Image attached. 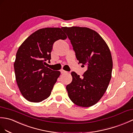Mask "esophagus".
<instances>
[{"label":"esophagus","mask_w":133,"mask_h":133,"mask_svg":"<svg viewBox=\"0 0 133 133\" xmlns=\"http://www.w3.org/2000/svg\"><path fill=\"white\" fill-rule=\"evenodd\" d=\"M61 74H67V71H64V70H61Z\"/></svg>","instance_id":"34e87169"}]
</instances>
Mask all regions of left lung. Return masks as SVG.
<instances>
[{"label":"left lung","mask_w":133,"mask_h":133,"mask_svg":"<svg viewBox=\"0 0 133 133\" xmlns=\"http://www.w3.org/2000/svg\"><path fill=\"white\" fill-rule=\"evenodd\" d=\"M72 45L79 63L87 70L80 78L72 72V82L66 86L73 103L89 107L99 101L112 78L113 61L108 46L99 34L86 27H62Z\"/></svg>","instance_id":"obj_1"}]
</instances>
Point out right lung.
Masks as SVG:
<instances>
[{"label": "right lung", "instance_id": "obj_1", "mask_svg": "<svg viewBox=\"0 0 133 133\" xmlns=\"http://www.w3.org/2000/svg\"><path fill=\"white\" fill-rule=\"evenodd\" d=\"M59 28L40 29L30 35L20 45L14 62L16 81L26 100L39 103L50 96L61 72L45 66L51 59L54 43L66 39Z\"/></svg>", "mask_w": 133, "mask_h": 133}]
</instances>
